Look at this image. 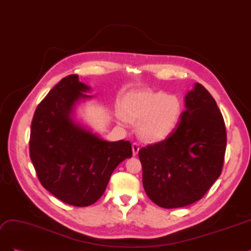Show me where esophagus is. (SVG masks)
<instances>
[{"label": "esophagus", "mask_w": 251, "mask_h": 251, "mask_svg": "<svg viewBox=\"0 0 251 251\" xmlns=\"http://www.w3.org/2000/svg\"><path fill=\"white\" fill-rule=\"evenodd\" d=\"M139 143H137V142H134L133 144H132V150H133V155L134 156H136L138 154V151H139Z\"/></svg>", "instance_id": "obj_1"}]
</instances>
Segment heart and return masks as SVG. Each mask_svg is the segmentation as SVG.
Here are the masks:
<instances>
[{"label": "heart", "instance_id": "obj_1", "mask_svg": "<svg viewBox=\"0 0 251 251\" xmlns=\"http://www.w3.org/2000/svg\"><path fill=\"white\" fill-rule=\"evenodd\" d=\"M127 116L142 120L140 132L151 141H161L169 137L176 127L181 115V102L175 95L161 91H140L127 94L125 100Z\"/></svg>", "mask_w": 251, "mask_h": 251}]
</instances>
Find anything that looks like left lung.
Segmentation results:
<instances>
[{
  "mask_svg": "<svg viewBox=\"0 0 251 251\" xmlns=\"http://www.w3.org/2000/svg\"><path fill=\"white\" fill-rule=\"evenodd\" d=\"M186 110L168 138L139 150L142 184L163 208L193 204L222 173L226 127L217 102L200 83L185 96Z\"/></svg>",
  "mask_w": 251,
  "mask_h": 251,
  "instance_id": "1",
  "label": "left lung"
}]
</instances>
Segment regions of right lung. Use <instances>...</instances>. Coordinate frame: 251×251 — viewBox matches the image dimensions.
Listing matches in <instances>:
<instances>
[{
	"instance_id": "obj_1",
	"label": "right lung",
	"mask_w": 251,
	"mask_h": 251,
	"mask_svg": "<svg viewBox=\"0 0 251 251\" xmlns=\"http://www.w3.org/2000/svg\"><path fill=\"white\" fill-rule=\"evenodd\" d=\"M89 87L78 75L64 77L37 105L29 140L30 159L41 184L73 206L100 198L113 171L132 157L130 141L109 142L73 123L70 114Z\"/></svg>"
}]
</instances>
